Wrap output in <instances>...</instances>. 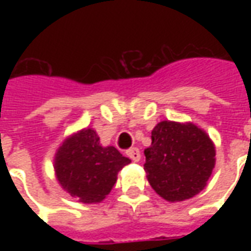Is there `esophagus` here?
I'll use <instances>...</instances> for the list:
<instances>
[{
	"mask_svg": "<svg viewBox=\"0 0 251 251\" xmlns=\"http://www.w3.org/2000/svg\"><path fill=\"white\" fill-rule=\"evenodd\" d=\"M126 156L129 158H131L133 161H140V158H141V153L138 151V148H130V149H127L126 151Z\"/></svg>",
	"mask_w": 251,
	"mask_h": 251,
	"instance_id": "esophagus-1",
	"label": "esophagus"
}]
</instances>
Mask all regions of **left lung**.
Listing matches in <instances>:
<instances>
[{
  "label": "left lung",
  "instance_id": "8db88e82",
  "mask_svg": "<svg viewBox=\"0 0 251 251\" xmlns=\"http://www.w3.org/2000/svg\"><path fill=\"white\" fill-rule=\"evenodd\" d=\"M144 154L148 181L168 201H183L199 194L215 165L214 144L194 124H157L152 145Z\"/></svg>",
  "mask_w": 251,
  "mask_h": 251
}]
</instances>
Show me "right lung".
<instances>
[{"mask_svg":"<svg viewBox=\"0 0 251 251\" xmlns=\"http://www.w3.org/2000/svg\"><path fill=\"white\" fill-rule=\"evenodd\" d=\"M130 163L114 147L103 148L93 129L67 138L55 158L59 183L82 203H99L109 195L117 174Z\"/></svg>","mask_w":251,"mask_h":251,"instance_id":"1","label":"right lung"}]
</instances>
